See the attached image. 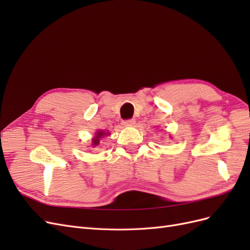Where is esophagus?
Wrapping results in <instances>:
<instances>
[{"mask_svg": "<svg viewBox=\"0 0 250 250\" xmlns=\"http://www.w3.org/2000/svg\"><path fill=\"white\" fill-rule=\"evenodd\" d=\"M135 124V120L129 119V120H124L123 121V125L124 126H133Z\"/></svg>", "mask_w": 250, "mask_h": 250, "instance_id": "esophagus-1", "label": "esophagus"}]
</instances>
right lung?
I'll return each mask as SVG.
<instances>
[{
    "instance_id": "1",
    "label": "right lung",
    "mask_w": 250,
    "mask_h": 250,
    "mask_svg": "<svg viewBox=\"0 0 250 250\" xmlns=\"http://www.w3.org/2000/svg\"><path fill=\"white\" fill-rule=\"evenodd\" d=\"M106 134H109V133H105L104 131H98L97 133H96V135H95V138H94V140H93V145L94 146H97V145H99V140L103 137V135H106Z\"/></svg>"
}]
</instances>
